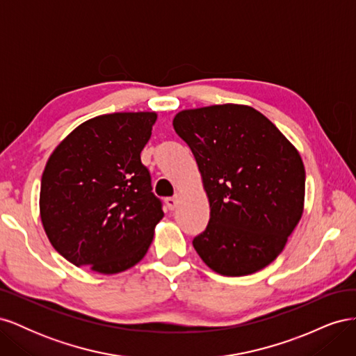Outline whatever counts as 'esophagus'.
<instances>
[{
	"label": "esophagus",
	"mask_w": 356,
	"mask_h": 356,
	"mask_svg": "<svg viewBox=\"0 0 356 356\" xmlns=\"http://www.w3.org/2000/svg\"><path fill=\"white\" fill-rule=\"evenodd\" d=\"M179 195H175L174 197H168L165 202H166V207L170 209V211H174L177 207H178V202H179Z\"/></svg>",
	"instance_id": "esophagus-1"
}]
</instances>
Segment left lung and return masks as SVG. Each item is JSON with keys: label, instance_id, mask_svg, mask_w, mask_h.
<instances>
[{"label": "left lung", "instance_id": "8db88e82", "mask_svg": "<svg viewBox=\"0 0 356 356\" xmlns=\"http://www.w3.org/2000/svg\"><path fill=\"white\" fill-rule=\"evenodd\" d=\"M175 132L196 159L211 218L193 241L213 272L246 276L284 251L305 209L306 172L297 148L252 106L182 110Z\"/></svg>", "mask_w": 356, "mask_h": 356}]
</instances>
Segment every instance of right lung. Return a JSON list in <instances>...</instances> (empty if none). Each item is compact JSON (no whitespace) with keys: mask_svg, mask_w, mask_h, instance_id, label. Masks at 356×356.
Wrapping results in <instances>:
<instances>
[{"mask_svg":"<svg viewBox=\"0 0 356 356\" xmlns=\"http://www.w3.org/2000/svg\"><path fill=\"white\" fill-rule=\"evenodd\" d=\"M156 120L154 111L93 117L50 154L40 217L50 243L70 263L115 275L147 254L165 215L141 163Z\"/></svg>","mask_w":356,"mask_h":356,"instance_id":"right-lung-1","label":"right lung"}]
</instances>
